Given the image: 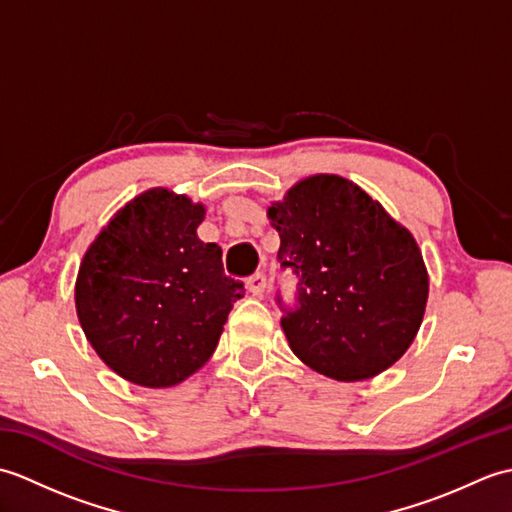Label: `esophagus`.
Wrapping results in <instances>:
<instances>
[{"mask_svg": "<svg viewBox=\"0 0 512 512\" xmlns=\"http://www.w3.org/2000/svg\"><path fill=\"white\" fill-rule=\"evenodd\" d=\"M246 286H248L250 292H253L255 297L264 295V290H266V275H264V273H255L253 277L246 279Z\"/></svg>", "mask_w": 512, "mask_h": 512, "instance_id": "obj_1", "label": "esophagus"}]
</instances>
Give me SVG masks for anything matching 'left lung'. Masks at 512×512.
Instances as JSON below:
<instances>
[{
	"label": "left lung",
	"instance_id": "1",
	"mask_svg": "<svg viewBox=\"0 0 512 512\" xmlns=\"http://www.w3.org/2000/svg\"><path fill=\"white\" fill-rule=\"evenodd\" d=\"M268 217L281 268L299 277L297 306L281 317L290 350L343 383L394 365L416 339L429 297L413 235L358 184L330 173L297 182Z\"/></svg>",
	"mask_w": 512,
	"mask_h": 512
}]
</instances>
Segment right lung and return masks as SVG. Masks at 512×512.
Wrapping results in <instances>:
<instances>
[{
    "label": "right lung",
    "mask_w": 512,
    "mask_h": 512,
    "mask_svg": "<svg viewBox=\"0 0 512 512\" xmlns=\"http://www.w3.org/2000/svg\"><path fill=\"white\" fill-rule=\"evenodd\" d=\"M204 206L149 189L118 211L85 250L74 286L90 345L140 387H173L215 352L244 284L224 275L222 248L204 244Z\"/></svg>",
    "instance_id": "add662e5"
}]
</instances>
